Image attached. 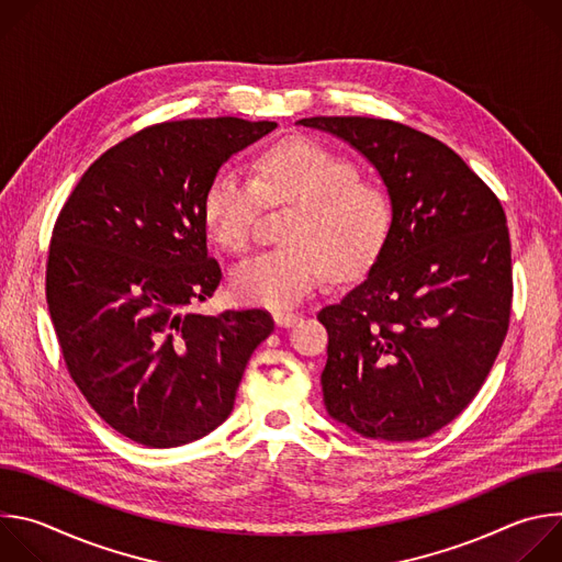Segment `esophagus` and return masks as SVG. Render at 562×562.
Masks as SVG:
<instances>
[{"mask_svg": "<svg viewBox=\"0 0 562 562\" xmlns=\"http://www.w3.org/2000/svg\"><path fill=\"white\" fill-rule=\"evenodd\" d=\"M273 319H276V325H278L280 329H289V327H295V325H297L300 315H297V313H291V311H278V313H273Z\"/></svg>", "mask_w": 562, "mask_h": 562, "instance_id": "34e87169", "label": "esophagus"}]
</instances>
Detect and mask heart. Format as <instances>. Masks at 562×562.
I'll return each mask as SVG.
<instances>
[{"label": "heart", "instance_id": "b5f03b06", "mask_svg": "<svg viewBox=\"0 0 562 562\" xmlns=\"http://www.w3.org/2000/svg\"><path fill=\"white\" fill-rule=\"evenodd\" d=\"M256 178L217 171L202 198L209 237L239 254L251 243L254 224L269 204H293L284 226L291 245L260 251L233 269L235 295L265 308H291L306 300L329 271L353 276L371 265L391 224L384 189L358 178L349 157L308 137L284 139L265 150Z\"/></svg>", "mask_w": 562, "mask_h": 562}]
</instances>
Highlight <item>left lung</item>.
<instances>
[{
  "label": "left lung",
  "instance_id": "left-lung-1",
  "mask_svg": "<svg viewBox=\"0 0 562 562\" xmlns=\"http://www.w3.org/2000/svg\"><path fill=\"white\" fill-rule=\"evenodd\" d=\"M295 124L347 142L378 171L391 224L367 278L317 313L327 414L386 442L449 425L483 386L509 327L507 217L458 153L375 117Z\"/></svg>",
  "mask_w": 562,
  "mask_h": 562
}]
</instances>
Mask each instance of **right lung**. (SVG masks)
<instances>
[{"label": "right lung", "mask_w": 562, "mask_h": 562, "mask_svg": "<svg viewBox=\"0 0 562 562\" xmlns=\"http://www.w3.org/2000/svg\"><path fill=\"white\" fill-rule=\"evenodd\" d=\"M278 124L165 122L109 148L53 228L46 302L70 378L100 418L137 445L204 438L233 412L267 311H189L222 280L202 198L228 157Z\"/></svg>", "instance_id": "1"}]
</instances>
